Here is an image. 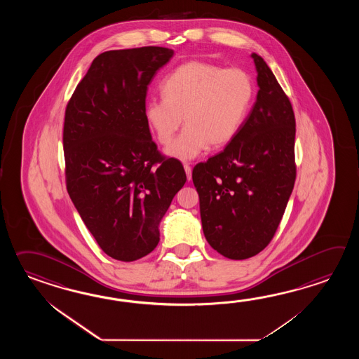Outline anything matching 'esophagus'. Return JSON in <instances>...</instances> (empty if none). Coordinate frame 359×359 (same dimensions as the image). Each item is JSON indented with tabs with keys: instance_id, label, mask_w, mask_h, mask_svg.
<instances>
[{
	"instance_id": "obj_1",
	"label": "esophagus",
	"mask_w": 359,
	"mask_h": 359,
	"mask_svg": "<svg viewBox=\"0 0 359 359\" xmlns=\"http://www.w3.org/2000/svg\"><path fill=\"white\" fill-rule=\"evenodd\" d=\"M183 168H184V172H186V176H187V180L190 181L191 177H192V175H191L190 165H189V164H184V165H183Z\"/></svg>"
}]
</instances>
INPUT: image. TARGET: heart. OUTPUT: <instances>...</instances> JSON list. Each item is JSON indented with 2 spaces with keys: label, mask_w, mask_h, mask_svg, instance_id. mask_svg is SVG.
I'll return each mask as SVG.
<instances>
[{
  "label": "heart",
  "mask_w": 359,
  "mask_h": 359,
  "mask_svg": "<svg viewBox=\"0 0 359 359\" xmlns=\"http://www.w3.org/2000/svg\"><path fill=\"white\" fill-rule=\"evenodd\" d=\"M161 91L163 99L146 102V122L158 142L167 146L183 116L186 128L167 154L191 161L208 146L219 149L236 137L252 107L254 83L243 69L192 60L175 69L161 83Z\"/></svg>",
  "instance_id": "heart-1"
}]
</instances>
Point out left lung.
<instances>
[{"label":"left lung","mask_w":359,"mask_h":359,"mask_svg":"<svg viewBox=\"0 0 359 359\" xmlns=\"http://www.w3.org/2000/svg\"><path fill=\"white\" fill-rule=\"evenodd\" d=\"M252 57L259 87L252 111L222 153L192 170L206 241L235 260L271 243L297 177L290 100L263 57Z\"/></svg>","instance_id":"left-lung-1"}]
</instances>
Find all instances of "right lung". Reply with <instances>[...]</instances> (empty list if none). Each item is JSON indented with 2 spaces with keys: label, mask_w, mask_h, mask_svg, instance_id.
I'll return each instance as SVG.
<instances>
[{
  "label": "right lung",
  "mask_w": 359,
  "mask_h": 359,
  "mask_svg": "<svg viewBox=\"0 0 359 359\" xmlns=\"http://www.w3.org/2000/svg\"><path fill=\"white\" fill-rule=\"evenodd\" d=\"M175 54L165 47L113 50L92 61L65 110L67 190L102 252L133 262L153 252L159 224L186 182L146 122L147 86Z\"/></svg>",
  "instance_id": "obj_1"
}]
</instances>
